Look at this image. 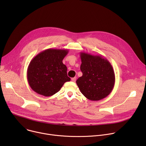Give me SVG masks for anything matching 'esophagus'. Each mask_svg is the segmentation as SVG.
Here are the masks:
<instances>
[{"label":"esophagus","mask_w":146,"mask_h":146,"mask_svg":"<svg viewBox=\"0 0 146 146\" xmlns=\"http://www.w3.org/2000/svg\"><path fill=\"white\" fill-rule=\"evenodd\" d=\"M76 80V77H73V78H72V81L73 82H75Z\"/></svg>","instance_id":"esophagus-1"}]
</instances>
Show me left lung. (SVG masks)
Listing matches in <instances>:
<instances>
[{
  "label": "left lung",
  "mask_w": 146,
  "mask_h": 146,
  "mask_svg": "<svg viewBox=\"0 0 146 146\" xmlns=\"http://www.w3.org/2000/svg\"><path fill=\"white\" fill-rule=\"evenodd\" d=\"M82 76L76 81L81 92L88 99L97 101L107 97L115 84V74L109 61L99 55L80 52Z\"/></svg>",
  "instance_id": "8db88e82"
}]
</instances>
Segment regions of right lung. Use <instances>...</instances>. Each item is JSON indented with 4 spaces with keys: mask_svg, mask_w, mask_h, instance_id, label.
Returning a JSON list of instances; mask_svg holds the SVG:
<instances>
[{
    "mask_svg": "<svg viewBox=\"0 0 146 146\" xmlns=\"http://www.w3.org/2000/svg\"><path fill=\"white\" fill-rule=\"evenodd\" d=\"M68 52L66 49L49 48L31 60L27 70V79L33 91L50 96L58 92L65 82L70 81L67 67L62 62Z\"/></svg>",
    "mask_w": 146,
    "mask_h": 146,
    "instance_id": "add662e5",
    "label": "right lung"
}]
</instances>
